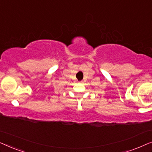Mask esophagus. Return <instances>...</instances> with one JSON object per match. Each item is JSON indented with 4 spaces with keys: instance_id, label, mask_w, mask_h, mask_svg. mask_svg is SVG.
<instances>
[{
    "instance_id": "34e87169",
    "label": "esophagus",
    "mask_w": 152,
    "mask_h": 152,
    "mask_svg": "<svg viewBox=\"0 0 152 152\" xmlns=\"http://www.w3.org/2000/svg\"><path fill=\"white\" fill-rule=\"evenodd\" d=\"M80 83H83V81H80Z\"/></svg>"
}]
</instances>
